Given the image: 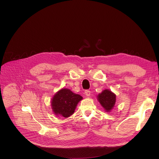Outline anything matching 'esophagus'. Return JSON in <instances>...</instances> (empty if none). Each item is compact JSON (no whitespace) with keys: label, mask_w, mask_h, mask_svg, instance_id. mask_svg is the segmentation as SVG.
<instances>
[{"label":"esophagus","mask_w":159,"mask_h":159,"mask_svg":"<svg viewBox=\"0 0 159 159\" xmlns=\"http://www.w3.org/2000/svg\"><path fill=\"white\" fill-rule=\"evenodd\" d=\"M85 96H87V97L90 96V90H85Z\"/></svg>","instance_id":"34e87169"}]
</instances>
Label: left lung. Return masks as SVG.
Masks as SVG:
<instances>
[{
  "label": "left lung",
  "instance_id": "8db88e82",
  "mask_svg": "<svg viewBox=\"0 0 159 159\" xmlns=\"http://www.w3.org/2000/svg\"><path fill=\"white\" fill-rule=\"evenodd\" d=\"M98 100L106 112H109L115 106L116 102V95L109 89H105L99 94Z\"/></svg>",
  "mask_w": 159,
  "mask_h": 159
}]
</instances>
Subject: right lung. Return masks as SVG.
Instances as JSON below:
<instances>
[{"mask_svg": "<svg viewBox=\"0 0 159 159\" xmlns=\"http://www.w3.org/2000/svg\"><path fill=\"white\" fill-rule=\"evenodd\" d=\"M82 97L72 92L69 89H61L54 95L52 100V107L55 115L68 118L75 111L77 104Z\"/></svg>", "mask_w": 159, "mask_h": 159, "instance_id": "right-lung-1", "label": "right lung"}]
</instances>
